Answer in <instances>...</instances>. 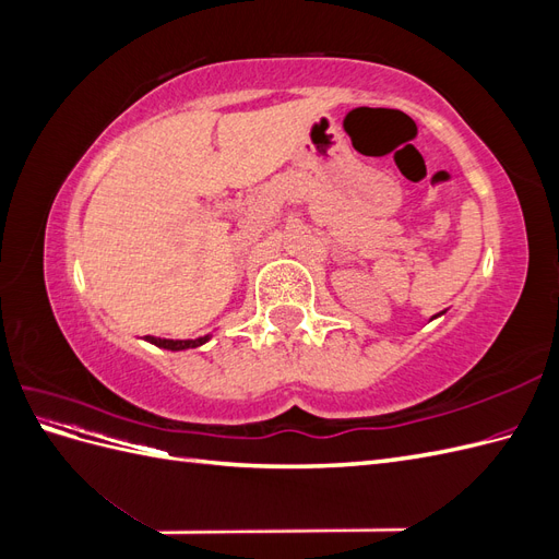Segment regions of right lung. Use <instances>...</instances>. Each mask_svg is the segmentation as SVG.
I'll return each instance as SVG.
<instances>
[{
	"mask_svg": "<svg viewBox=\"0 0 559 559\" xmlns=\"http://www.w3.org/2000/svg\"><path fill=\"white\" fill-rule=\"evenodd\" d=\"M144 341H148L151 345H156V347H163V349H173V352H179V349H193V347L205 345V343L210 341V335L195 337V341H167V337H154V335H146Z\"/></svg>",
	"mask_w": 559,
	"mask_h": 559,
	"instance_id": "1",
	"label": "right lung"
}]
</instances>
